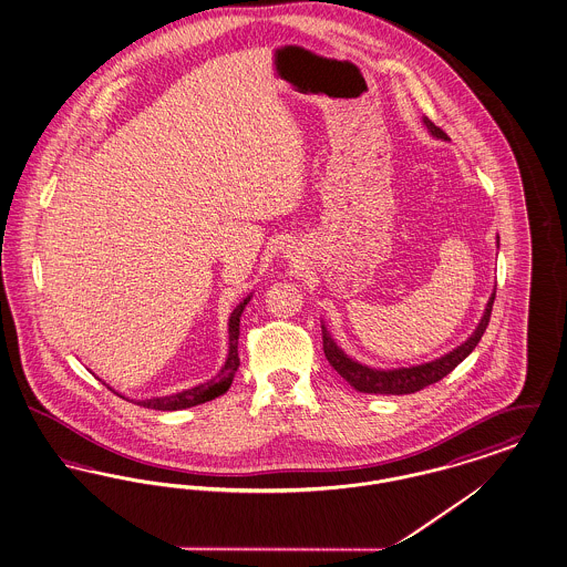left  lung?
<instances>
[{
	"instance_id": "8db88e82",
	"label": "left lung",
	"mask_w": 567,
	"mask_h": 567,
	"mask_svg": "<svg viewBox=\"0 0 567 567\" xmlns=\"http://www.w3.org/2000/svg\"><path fill=\"white\" fill-rule=\"evenodd\" d=\"M424 124L429 128V133L436 138H447V135L434 126L426 115H424ZM494 299L496 291L489 297L485 312L481 317V322L476 324L475 333L464 341L462 346H457L450 354L432 361V363L417 364V367H403V369H371L367 364L352 361L348 354H343L340 346L329 336L327 327L322 324V350L329 364L340 373L341 378L350 385H354L359 392L367 394H411L417 392L426 385L434 384L439 380H443L447 373H452L457 364L462 363L473 350L476 343L483 338L489 317H492V308H494Z\"/></svg>"
}]
</instances>
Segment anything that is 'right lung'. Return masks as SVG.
Segmentation results:
<instances>
[{"label":"right lung","mask_w":567,"mask_h":567,"mask_svg":"<svg viewBox=\"0 0 567 567\" xmlns=\"http://www.w3.org/2000/svg\"><path fill=\"white\" fill-rule=\"evenodd\" d=\"M249 301L250 295L234 308V312H231V317H229V329H227V333H229V352H227V361L226 364L221 367V371H219L213 380L196 385V388L177 392V394H171V396L138 401L136 405L156 409V411H177V409L194 408V405H200V403H206V401H213V399H217V396H221L224 392H227V388L231 385V380H234V375H236V371H238V364H240V359H238L240 315H243V310H245V306H247Z\"/></svg>","instance_id":"1"}]
</instances>
